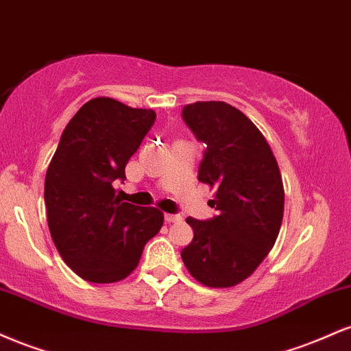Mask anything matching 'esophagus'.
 I'll return each mask as SVG.
<instances>
[{
  "label": "esophagus",
  "mask_w": 351,
  "mask_h": 351,
  "mask_svg": "<svg viewBox=\"0 0 351 351\" xmlns=\"http://www.w3.org/2000/svg\"><path fill=\"white\" fill-rule=\"evenodd\" d=\"M183 219L180 215H170V213H165V221L167 223H178V221Z\"/></svg>",
  "instance_id": "esophagus-1"
}]
</instances>
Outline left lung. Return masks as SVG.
Instances as JSON below:
<instances>
[{
	"label": "left lung",
	"mask_w": 351,
	"mask_h": 351,
	"mask_svg": "<svg viewBox=\"0 0 351 351\" xmlns=\"http://www.w3.org/2000/svg\"><path fill=\"white\" fill-rule=\"evenodd\" d=\"M183 120L206 143L198 180L216 188L208 221L188 217L193 241L181 251L188 272L206 287H232L259 267L279 236L284 184L259 128L226 102L183 107Z\"/></svg>",
	"instance_id": "8db88e82"
}]
</instances>
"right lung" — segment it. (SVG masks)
<instances>
[{
	"instance_id": "obj_1",
	"label": "right lung",
	"mask_w": 351,
	"mask_h": 351,
	"mask_svg": "<svg viewBox=\"0 0 351 351\" xmlns=\"http://www.w3.org/2000/svg\"><path fill=\"white\" fill-rule=\"evenodd\" d=\"M156 114L110 97L84 104L64 128L44 183L47 226L69 267L94 284L130 276L163 226L156 208L122 203L112 186Z\"/></svg>"
}]
</instances>
